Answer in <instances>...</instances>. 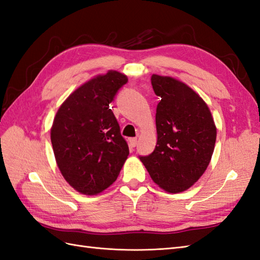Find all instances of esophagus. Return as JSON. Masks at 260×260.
Listing matches in <instances>:
<instances>
[{
	"label": "esophagus",
	"mask_w": 260,
	"mask_h": 260,
	"mask_svg": "<svg viewBox=\"0 0 260 260\" xmlns=\"http://www.w3.org/2000/svg\"><path fill=\"white\" fill-rule=\"evenodd\" d=\"M128 143L131 147H135L137 145V139H129Z\"/></svg>",
	"instance_id": "1"
}]
</instances>
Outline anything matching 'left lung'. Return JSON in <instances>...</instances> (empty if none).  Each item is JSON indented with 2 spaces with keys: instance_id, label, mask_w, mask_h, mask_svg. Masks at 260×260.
<instances>
[{
  "instance_id": "8db88e82",
  "label": "left lung",
  "mask_w": 260,
  "mask_h": 260,
  "mask_svg": "<svg viewBox=\"0 0 260 260\" xmlns=\"http://www.w3.org/2000/svg\"><path fill=\"white\" fill-rule=\"evenodd\" d=\"M157 143L140 156L152 180L170 193L189 189L211 161L217 128L208 105L191 88L172 77L153 75Z\"/></svg>"
}]
</instances>
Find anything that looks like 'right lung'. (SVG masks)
Returning a JSON list of instances; mask_svg holds the SVG:
<instances>
[{"label": "right lung", "mask_w": 260, "mask_h": 260, "mask_svg": "<svg viewBox=\"0 0 260 260\" xmlns=\"http://www.w3.org/2000/svg\"><path fill=\"white\" fill-rule=\"evenodd\" d=\"M128 81L109 70L85 82L59 107L51 127L57 165L64 180L82 194L95 196L117 179L129 154L109 104Z\"/></svg>", "instance_id": "right-lung-1"}]
</instances>
